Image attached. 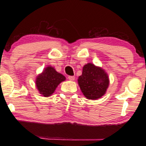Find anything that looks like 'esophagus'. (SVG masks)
<instances>
[{"label": "esophagus", "mask_w": 146, "mask_h": 146, "mask_svg": "<svg viewBox=\"0 0 146 146\" xmlns=\"http://www.w3.org/2000/svg\"><path fill=\"white\" fill-rule=\"evenodd\" d=\"M68 79L70 80L73 81V80H75V76H68Z\"/></svg>", "instance_id": "1"}]
</instances>
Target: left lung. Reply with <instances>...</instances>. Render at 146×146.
Returning <instances> with one entry per match:
<instances>
[{"mask_svg":"<svg viewBox=\"0 0 146 146\" xmlns=\"http://www.w3.org/2000/svg\"><path fill=\"white\" fill-rule=\"evenodd\" d=\"M109 78L102 68L88 63L83 67L82 75L78 82L84 95L91 100H96L104 95L109 86Z\"/></svg>","mask_w":146,"mask_h":146,"instance_id":"8db88e82","label":"left lung"}]
</instances>
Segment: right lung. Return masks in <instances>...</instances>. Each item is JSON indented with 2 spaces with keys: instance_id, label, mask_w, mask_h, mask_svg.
I'll return each instance as SVG.
<instances>
[{
  "instance_id": "obj_1",
  "label": "right lung",
  "mask_w": 146,
  "mask_h": 146,
  "mask_svg": "<svg viewBox=\"0 0 146 146\" xmlns=\"http://www.w3.org/2000/svg\"><path fill=\"white\" fill-rule=\"evenodd\" d=\"M65 80V76L56 72L53 68L49 66L36 77V86L44 97H49L53 93L59 84Z\"/></svg>"
}]
</instances>
